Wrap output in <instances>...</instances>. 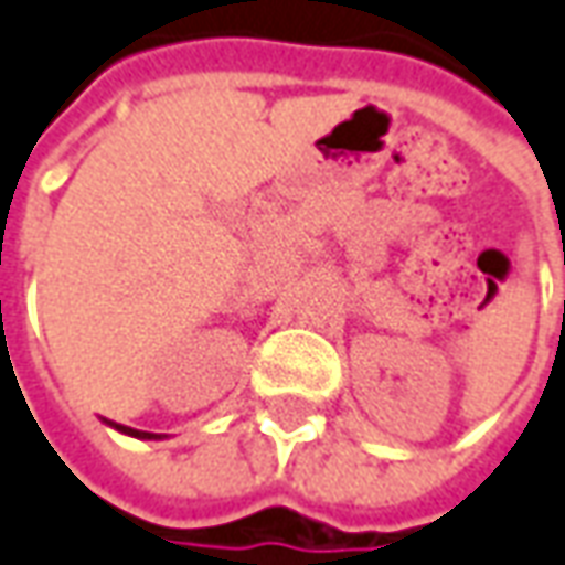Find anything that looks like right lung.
Here are the masks:
<instances>
[{
	"mask_svg": "<svg viewBox=\"0 0 565 565\" xmlns=\"http://www.w3.org/2000/svg\"><path fill=\"white\" fill-rule=\"evenodd\" d=\"M105 424L117 429V433H122V436H132V439H163V436H157V433H141V429L122 427V424H114V420H105Z\"/></svg>",
	"mask_w": 565,
	"mask_h": 565,
	"instance_id": "1",
	"label": "right lung"
}]
</instances>
